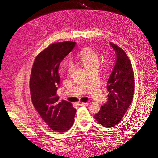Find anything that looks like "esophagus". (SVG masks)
<instances>
[{"label":"esophagus","instance_id":"esophagus-1","mask_svg":"<svg viewBox=\"0 0 158 158\" xmlns=\"http://www.w3.org/2000/svg\"><path fill=\"white\" fill-rule=\"evenodd\" d=\"M79 105L81 106H87L88 103L87 102H79Z\"/></svg>","mask_w":158,"mask_h":158}]
</instances>
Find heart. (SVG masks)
I'll list each match as a JSON object with an SVG mask.
<instances>
[{
  "label": "heart",
  "instance_id": "1",
  "mask_svg": "<svg viewBox=\"0 0 158 158\" xmlns=\"http://www.w3.org/2000/svg\"><path fill=\"white\" fill-rule=\"evenodd\" d=\"M79 59L85 67L88 70L95 66L99 65V57L98 54L91 48L85 47L81 50L79 54ZM66 72L70 74L74 69V65L71 61H68L65 64Z\"/></svg>",
  "mask_w": 158,
  "mask_h": 158
}]
</instances>
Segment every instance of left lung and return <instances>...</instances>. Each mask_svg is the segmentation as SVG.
I'll use <instances>...</instances> for the list:
<instances>
[{"label":"left lung","instance_id":"left-lung-1","mask_svg":"<svg viewBox=\"0 0 158 158\" xmlns=\"http://www.w3.org/2000/svg\"><path fill=\"white\" fill-rule=\"evenodd\" d=\"M116 54V62L107 84L108 102L101 106L94 118L105 127L118 124L133 98L135 78L129 58L124 50L110 43Z\"/></svg>","mask_w":158,"mask_h":158}]
</instances>
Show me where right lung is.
<instances>
[{
  "label": "right lung",
  "instance_id": "add662e5",
  "mask_svg": "<svg viewBox=\"0 0 158 158\" xmlns=\"http://www.w3.org/2000/svg\"><path fill=\"white\" fill-rule=\"evenodd\" d=\"M76 43H53L35 60L29 87L32 103L40 118L54 131L63 133L73 124L76 110L68 101L59 102L57 89L61 62L75 47Z\"/></svg>",
  "mask_w": 158,
  "mask_h": 158
}]
</instances>
